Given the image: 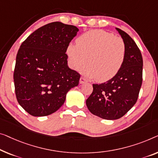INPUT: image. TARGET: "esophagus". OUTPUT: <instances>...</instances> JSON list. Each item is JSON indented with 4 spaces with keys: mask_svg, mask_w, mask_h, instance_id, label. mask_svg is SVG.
<instances>
[{
    "mask_svg": "<svg viewBox=\"0 0 158 158\" xmlns=\"http://www.w3.org/2000/svg\"><path fill=\"white\" fill-rule=\"evenodd\" d=\"M86 80L85 78H84V77H81V78H80V79H79V83L80 84H82L86 83Z\"/></svg>",
    "mask_w": 158,
    "mask_h": 158,
    "instance_id": "1",
    "label": "esophagus"
}]
</instances>
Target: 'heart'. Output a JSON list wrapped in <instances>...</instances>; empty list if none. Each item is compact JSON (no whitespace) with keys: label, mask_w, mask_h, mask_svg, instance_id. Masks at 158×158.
<instances>
[{"label":"heart","mask_w":158,"mask_h":158,"mask_svg":"<svg viewBox=\"0 0 158 158\" xmlns=\"http://www.w3.org/2000/svg\"><path fill=\"white\" fill-rule=\"evenodd\" d=\"M70 44L67 55L71 67L79 70L87 62L82 74L98 82L109 81L118 73L126 59V48L123 39L103 30H91Z\"/></svg>","instance_id":"1"}]
</instances>
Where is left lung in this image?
Here are the masks:
<instances>
[{
	"label": "left lung",
	"instance_id": "left-lung-1",
	"mask_svg": "<svg viewBox=\"0 0 158 158\" xmlns=\"http://www.w3.org/2000/svg\"><path fill=\"white\" fill-rule=\"evenodd\" d=\"M116 30L126 44L123 64L112 79L93 84V92L86 101L91 114L106 120L120 118L135 105L143 81V62L139 48L126 32Z\"/></svg>",
	"mask_w": 158,
	"mask_h": 158
}]
</instances>
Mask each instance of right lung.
I'll return each mask as SVG.
<instances>
[{
  "mask_svg": "<svg viewBox=\"0 0 158 158\" xmlns=\"http://www.w3.org/2000/svg\"><path fill=\"white\" fill-rule=\"evenodd\" d=\"M79 29L61 22L29 35L16 56L13 79L21 106L33 116H45L64 104L67 93L78 86L80 74L68 67L66 54Z\"/></svg>",
  "mask_w": 158,
  "mask_h": 158,
  "instance_id": "obj_1",
  "label": "right lung"
}]
</instances>
